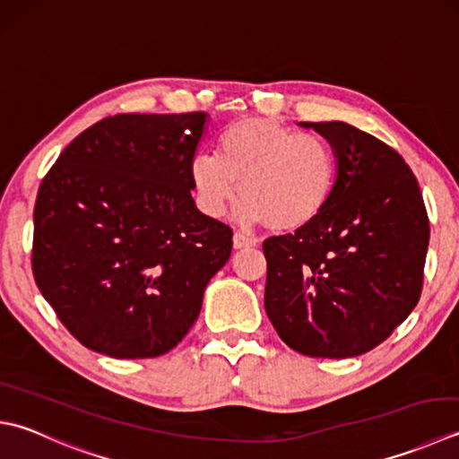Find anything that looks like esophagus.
<instances>
[{
	"instance_id": "1",
	"label": "esophagus",
	"mask_w": 459,
	"mask_h": 459,
	"mask_svg": "<svg viewBox=\"0 0 459 459\" xmlns=\"http://www.w3.org/2000/svg\"><path fill=\"white\" fill-rule=\"evenodd\" d=\"M232 245L235 248H247V247H256L258 245V238L245 235V232H235V237H232Z\"/></svg>"
}]
</instances>
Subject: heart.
Segmentation results:
<instances>
[{
	"instance_id": "heart-1",
	"label": "heart",
	"mask_w": 459,
	"mask_h": 459,
	"mask_svg": "<svg viewBox=\"0 0 459 459\" xmlns=\"http://www.w3.org/2000/svg\"><path fill=\"white\" fill-rule=\"evenodd\" d=\"M188 175L206 217H224L240 188L238 219L282 232L307 227L326 211L338 183V157L320 134L247 117L219 134L217 157H195Z\"/></svg>"
}]
</instances>
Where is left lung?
<instances>
[{
	"label": "left lung",
	"mask_w": 459,
	"mask_h": 459,
	"mask_svg": "<svg viewBox=\"0 0 459 459\" xmlns=\"http://www.w3.org/2000/svg\"><path fill=\"white\" fill-rule=\"evenodd\" d=\"M300 127L334 147L338 183L316 221L264 240V308L296 352L360 356L420 300L428 212L411 169L385 143L342 121Z\"/></svg>",
	"instance_id": "1"
}]
</instances>
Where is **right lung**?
I'll return each instance as SVG.
<instances>
[{"label":"right lung","instance_id":"right-lung-1","mask_svg":"<svg viewBox=\"0 0 459 459\" xmlns=\"http://www.w3.org/2000/svg\"><path fill=\"white\" fill-rule=\"evenodd\" d=\"M206 113L115 115L75 137L41 181L33 276L85 348L119 360L173 350L199 318L232 230L193 201Z\"/></svg>","mask_w":459,"mask_h":459}]
</instances>
